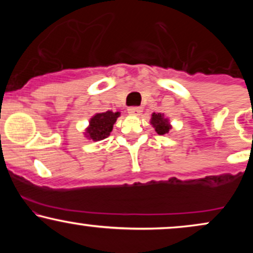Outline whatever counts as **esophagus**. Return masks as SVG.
<instances>
[{
    "label": "esophagus",
    "instance_id": "esophagus-1",
    "mask_svg": "<svg viewBox=\"0 0 253 253\" xmlns=\"http://www.w3.org/2000/svg\"><path fill=\"white\" fill-rule=\"evenodd\" d=\"M127 110H128L129 115H133V117H138L141 113V108H139V107H129Z\"/></svg>",
    "mask_w": 253,
    "mask_h": 253
}]
</instances>
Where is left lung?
<instances>
[{"label":"left lung","instance_id":"obj_1","mask_svg":"<svg viewBox=\"0 0 253 253\" xmlns=\"http://www.w3.org/2000/svg\"><path fill=\"white\" fill-rule=\"evenodd\" d=\"M150 124L152 125V127L159 135L168 134L170 132V129L172 128L169 118L165 117L164 113H153L151 115Z\"/></svg>","mask_w":253,"mask_h":253}]
</instances>
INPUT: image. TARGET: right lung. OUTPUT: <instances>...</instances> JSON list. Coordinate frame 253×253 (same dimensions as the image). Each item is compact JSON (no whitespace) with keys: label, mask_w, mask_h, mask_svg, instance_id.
Segmentation results:
<instances>
[{"label":"right lung","mask_w":253,"mask_h":253,"mask_svg":"<svg viewBox=\"0 0 253 253\" xmlns=\"http://www.w3.org/2000/svg\"><path fill=\"white\" fill-rule=\"evenodd\" d=\"M120 115V112H112V110L96 113L94 117L90 118L88 127L85 128V132H83L84 136L94 141H100L108 138L113 130V126Z\"/></svg>","instance_id":"right-lung-1"}]
</instances>
